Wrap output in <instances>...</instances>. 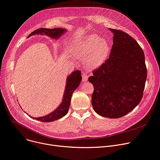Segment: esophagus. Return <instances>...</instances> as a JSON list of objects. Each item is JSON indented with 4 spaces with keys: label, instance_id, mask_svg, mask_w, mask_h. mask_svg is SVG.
<instances>
[{
    "label": "esophagus",
    "instance_id": "esophagus-1",
    "mask_svg": "<svg viewBox=\"0 0 160 160\" xmlns=\"http://www.w3.org/2000/svg\"><path fill=\"white\" fill-rule=\"evenodd\" d=\"M88 80V74L86 72H83L82 73V82H86Z\"/></svg>",
    "mask_w": 160,
    "mask_h": 160
}]
</instances>
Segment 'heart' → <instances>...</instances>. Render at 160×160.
Here are the masks:
<instances>
[{
	"mask_svg": "<svg viewBox=\"0 0 160 160\" xmlns=\"http://www.w3.org/2000/svg\"><path fill=\"white\" fill-rule=\"evenodd\" d=\"M110 52L109 42L97 35H90L83 39L75 48V56L85 57L86 66L90 69L98 68L107 59Z\"/></svg>",
	"mask_w": 160,
	"mask_h": 160,
	"instance_id": "1",
	"label": "heart"
}]
</instances>
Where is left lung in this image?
<instances>
[{
	"mask_svg": "<svg viewBox=\"0 0 160 160\" xmlns=\"http://www.w3.org/2000/svg\"><path fill=\"white\" fill-rule=\"evenodd\" d=\"M113 44L109 58L92 71L91 102L99 115L118 118L140 103L147 71L145 55L138 42L125 32L110 29Z\"/></svg>",
	"mask_w": 160,
	"mask_h": 160,
	"instance_id": "left-lung-1",
	"label": "left lung"
}]
</instances>
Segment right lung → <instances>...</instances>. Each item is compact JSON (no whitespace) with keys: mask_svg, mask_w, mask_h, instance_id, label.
I'll use <instances>...</instances> for the list:
<instances>
[{"mask_svg":"<svg viewBox=\"0 0 160 160\" xmlns=\"http://www.w3.org/2000/svg\"><path fill=\"white\" fill-rule=\"evenodd\" d=\"M66 31V29L62 28H39L32 32L31 34H29V37L35 34H45L52 38H58L63 33H64ZM81 80V71L79 70H77L72 72L67 79V83L66 86L65 92L64 94H63V98L62 103L59 105V107L55 111L45 116L34 118V119L43 122H50L58 120L62 118L63 116H64L68 112L69 106L71 104V98L72 92L79 86V84L80 83ZM32 118H33V117H32Z\"/></svg>","mask_w":160,"mask_h":160,"instance_id":"add662e5","label":"right lung"}]
</instances>
